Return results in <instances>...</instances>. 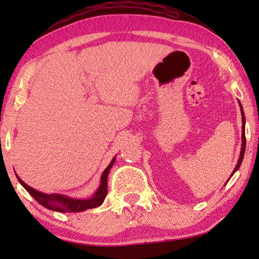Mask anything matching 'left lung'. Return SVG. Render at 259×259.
<instances>
[{
    "mask_svg": "<svg viewBox=\"0 0 259 259\" xmlns=\"http://www.w3.org/2000/svg\"><path fill=\"white\" fill-rule=\"evenodd\" d=\"M239 106H240V113H242V122H243V126H242V150H240V155H239L238 162H237V165H236L235 169H233L232 175L237 171V169L239 168V166L242 165V161H243V158H244V153H245V146H246V140H245V116H244V111H243L242 104H240V102H239Z\"/></svg>",
    "mask_w": 259,
    "mask_h": 259,
    "instance_id": "left-lung-1",
    "label": "left lung"
}]
</instances>
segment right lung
I'll return each instance as SVG.
<instances>
[{
    "label": "right lung",
    "mask_w": 259,
    "mask_h": 259,
    "mask_svg": "<svg viewBox=\"0 0 259 259\" xmlns=\"http://www.w3.org/2000/svg\"><path fill=\"white\" fill-rule=\"evenodd\" d=\"M114 161H115V157L112 159L111 164L106 167L104 172H102L101 184L100 186H99V189L97 190V192L94 193L93 197L88 198V199H75V198H69L67 196H63V194L42 193L40 191H36L34 190L33 187L28 186L26 183H23L22 180H21V178H19V176L16 177L21 185L28 191V193H29L38 204H41L42 206L48 208V210L63 212V213H66V212H82V211L90 210V208L100 206V205L104 203L105 198L107 196V177H108L109 169L112 168Z\"/></svg>",
    "instance_id": "1"
}]
</instances>
